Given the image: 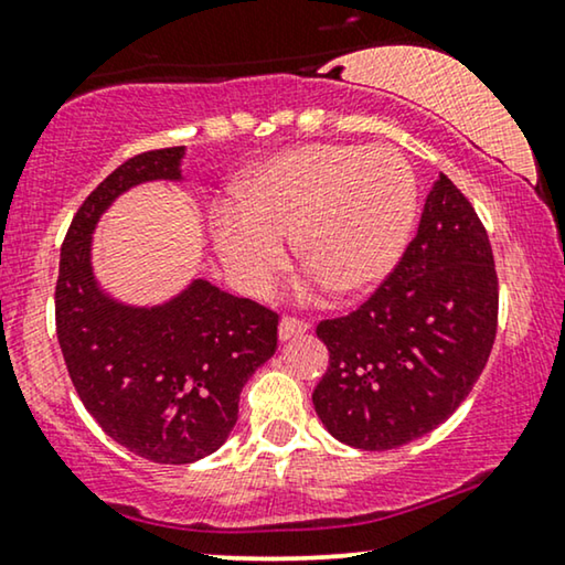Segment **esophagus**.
I'll list each match as a JSON object with an SVG mask.
<instances>
[{"mask_svg": "<svg viewBox=\"0 0 565 565\" xmlns=\"http://www.w3.org/2000/svg\"><path fill=\"white\" fill-rule=\"evenodd\" d=\"M308 329H311V323H308V321L296 319V316H282V321H280V339H282V342H288V339H292V337L306 334Z\"/></svg>", "mask_w": 565, "mask_h": 565, "instance_id": "obj_1", "label": "esophagus"}]
</instances>
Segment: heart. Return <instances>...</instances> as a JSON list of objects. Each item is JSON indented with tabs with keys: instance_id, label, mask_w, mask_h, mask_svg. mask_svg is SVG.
<instances>
[{
	"instance_id": "obj_1",
	"label": "heart",
	"mask_w": 565,
	"mask_h": 565,
	"mask_svg": "<svg viewBox=\"0 0 565 565\" xmlns=\"http://www.w3.org/2000/svg\"><path fill=\"white\" fill-rule=\"evenodd\" d=\"M419 188L391 146H292L252 169L234 206L213 213L215 252L252 296H267L288 269L296 238L313 288L362 296L398 265L412 234Z\"/></svg>"
}]
</instances>
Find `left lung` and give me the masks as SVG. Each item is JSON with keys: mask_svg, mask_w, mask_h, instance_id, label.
Masks as SVG:
<instances>
[{"mask_svg": "<svg viewBox=\"0 0 565 565\" xmlns=\"http://www.w3.org/2000/svg\"><path fill=\"white\" fill-rule=\"evenodd\" d=\"M499 280L481 218L439 174L419 231L358 311L327 319L316 337L329 370L313 391L339 443L393 450L439 427L489 362Z\"/></svg>", "mask_w": 565, "mask_h": 565, "instance_id": "1", "label": "left lung"}]
</instances>
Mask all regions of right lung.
<instances>
[{
    "label": "right lung",
    "instance_id": "right-lung-1",
    "mask_svg": "<svg viewBox=\"0 0 565 565\" xmlns=\"http://www.w3.org/2000/svg\"><path fill=\"white\" fill-rule=\"evenodd\" d=\"M184 146L143 151L105 177L61 246L56 334L82 404L115 443L151 462L184 466L218 450L238 396L277 350L280 316L192 280L161 306L107 296L92 273V231L113 200L141 182L182 180Z\"/></svg>",
    "mask_w": 565,
    "mask_h": 565
}]
</instances>
